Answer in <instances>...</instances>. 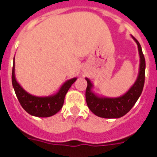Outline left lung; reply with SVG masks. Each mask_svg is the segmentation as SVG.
I'll use <instances>...</instances> for the list:
<instances>
[{
  "label": "left lung",
  "mask_w": 157,
  "mask_h": 157,
  "mask_svg": "<svg viewBox=\"0 0 157 157\" xmlns=\"http://www.w3.org/2000/svg\"><path fill=\"white\" fill-rule=\"evenodd\" d=\"M131 37L138 46L140 67L137 79L131 87L128 89V92L118 98L100 97L92 91L93 84L92 82L88 78H86L87 82V87L86 90V104L89 109L98 117L105 118H121L133 108L140 96L141 95L145 84V60L140 43L133 36Z\"/></svg>",
  "instance_id": "obj_1"
}]
</instances>
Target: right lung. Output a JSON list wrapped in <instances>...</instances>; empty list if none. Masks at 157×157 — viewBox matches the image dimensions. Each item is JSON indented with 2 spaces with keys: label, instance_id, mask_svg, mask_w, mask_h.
Segmentation results:
<instances>
[{
  "label": "right lung",
  "instance_id": "add662e5",
  "mask_svg": "<svg viewBox=\"0 0 157 157\" xmlns=\"http://www.w3.org/2000/svg\"><path fill=\"white\" fill-rule=\"evenodd\" d=\"M12 82L17 98L26 112L35 117L46 118L55 115L61 109L65 97L70 87L76 81V77L70 79L61 86L55 94L48 97H37L30 94L20 86L15 76V57L13 59Z\"/></svg>",
  "mask_w": 157,
  "mask_h": 157
}]
</instances>
